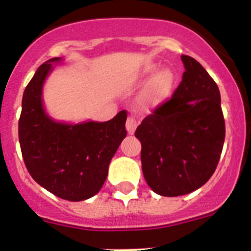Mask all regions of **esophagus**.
Masks as SVG:
<instances>
[{
    "instance_id": "obj_1",
    "label": "esophagus",
    "mask_w": 251,
    "mask_h": 251,
    "mask_svg": "<svg viewBox=\"0 0 251 251\" xmlns=\"http://www.w3.org/2000/svg\"><path fill=\"white\" fill-rule=\"evenodd\" d=\"M137 119L134 118V117H128L127 119V123H126V127H127V130L129 134H133L134 133V130H136L137 128Z\"/></svg>"
}]
</instances>
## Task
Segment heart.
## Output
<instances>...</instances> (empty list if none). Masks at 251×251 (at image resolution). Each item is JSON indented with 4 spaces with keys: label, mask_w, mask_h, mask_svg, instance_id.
<instances>
[{
    "label": "heart",
    "mask_w": 251,
    "mask_h": 251,
    "mask_svg": "<svg viewBox=\"0 0 251 251\" xmlns=\"http://www.w3.org/2000/svg\"><path fill=\"white\" fill-rule=\"evenodd\" d=\"M156 69L157 68L154 65L148 66L142 72L139 77L147 79L156 72ZM174 84L175 76L170 70H163V72L158 73L142 92L141 97H139V105L143 109H150V108H156L162 103H165L170 98L172 89H174Z\"/></svg>",
    "instance_id": "heart-1"
}]
</instances>
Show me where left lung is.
Returning <instances> with one entry per match:
<instances>
[{"label":"left lung","mask_w":251,"mask_h":251,"mask_svg":"<svg viewBox=\"0 0 251 251\" xmlns=\"http://www.w3.org/2000/svg\"><path fill=\"white\" fill-rule=\"evenodd\" d=\"M182 80L137 127L143 176L161 196L190 194L207 182L217 167L225 121L216 83L199 61L181 56Z\"/></svg>","instance_id":"left-lung-1"}]
</instances>
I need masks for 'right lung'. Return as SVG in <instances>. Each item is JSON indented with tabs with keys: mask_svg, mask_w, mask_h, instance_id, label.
Wrapping results in <instances>:
<instances>
[{
	"mask_svg": "<svg viewBox=\"0 0 251 251\" xmlns=\"http://www.w3.org/2000/svg\"><path fill=\"white\" fill-rule=\"evenodd\" d=\"M55 61L60 57L40 66L24 92L20 147L28 174L40 186L64 200L83 201L98 194L105 182L110 159L127 136V112L103 123L52 121L44 110L41 94Z\"/></svg>",
	"mask_w": 251,
	"mask_h": 251,
	"instance_id": "right-lung-1",
	"label": "right lung"
}]
</instances>
